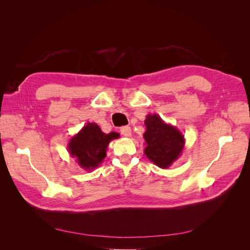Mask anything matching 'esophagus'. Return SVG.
<instances>
[{"instance_id": "obj_1", "label": "esophagus", "mask_w": 250, "mask_h": 250, "mask_svg": "<svg viewBox=\"0 0 250 250\" xmlns=\"http://www.w3.org/2000/svg\"><path fill=\"white\" fill-rule=\"evenodd\" d=\"M121 131V134L124 135V137L126 138H130L131 137V128L128 127V126H124L120 129Z\"/></svg>"}]
</instances>
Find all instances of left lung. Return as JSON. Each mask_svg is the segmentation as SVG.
<instances>
[{"label": "left lung", "instance_id": "1", "mask_svg": "<svg viewBox=\"0 0 250 250\" xmlns=\"http://www.w3.org/2000/svg\"><path fill=\"white\" fill-rule=\"evenodd\" d=\"M144 123L146 125L143 134L146 145L144 153L157 167L169 168L183 153L185 137L175 126L166 123L156 113L147 115Z\"/></svg>", "mask_w": 250, "mask_h": 250}]
</instances>
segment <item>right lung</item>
<instances>
[{"label":"right lung","instance_id":"1","mask_svg":"<svg viewBox=\"0 0 250 250\" xmlns=\"http://www.w3.org/2000/svg\"><path fill=\"white\" fill-rule=\"evenodd\" d=\"M118 138V132L106 134L96 123H87L69 141L67 150L72 157L76 158L80 168L92 171L106 157L109 143Z\"/></svg>","mask_w":250,"mask_h":250}]
</instances>
